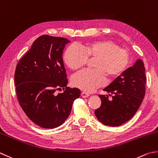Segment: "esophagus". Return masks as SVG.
I'll return each instance as SVG.
<instances>
[{"instance_id":"esophagus-1","label":"esophagus","mask_w":158,"mask_h":158,"mask_svg":"<svg viewBox=\"0 0 158 158\" xmlns=\"http://www.w3.org/2000/svg\"><path fill=\"white\" fill-rule=\"evenodd\" d=\"M89 96V94H88V93H87V92H82L81 93V97H83V98H87V97H88Z\"/></svg>"}]
</instances>
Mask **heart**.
I'll return each instance as SVG.
<instances>
[{
  "label": "heart",
  "instance_id": "heart-1",
  "mask_svg": "<svg viewBox=\"0 0 158 158\" xmlns=\"http://www.w3.org/2000/svg\"><path fill=\"white\" fill-rule=\"evenodd\" d=\"M97 57L94 69H87L74 75L75 87L90 92L104 85L110 77H118L125 72L129 63V52L110 40H100L85 46L73 44L64 55L65 63L72 70H78L87 64L88 57Z\"/></svg>",
  "mask_w": 158,
  "mask_h": 158
}]
</instances>
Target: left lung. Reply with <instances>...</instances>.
I'll list each match as a JSON object with an SVG mask.
<instances>
[{
    "mask_svg": "<svg viewBox=\"0 0 158 158\" xmlns=\"http://www.w3.org/2000/svg\"><path fill=\"white\" fill-rule=\"evenodd\" d=\"M146 81L143 61L138 60L103 89L113 94H110L112 100H109L107 95H98L101 106L94 112L97 119L110 127L120 126L130 120L143 101Z\"/></svg>",
    "mask_w": 158,
    "mask_h": 158,
    "instance_id": "8db88e82",
    "label": "left lung"
}]
</instances>
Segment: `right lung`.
Returning a JSON list of instances; mask_svg holds the SVG:
<instances>
[{"mask_svg": "<svg viewBox=\"0 0 158 158\" xmlns=\"http://www.w3.org/2000/svg\"><path fill=\"white\" fill-rule=\"evenodd\" d=\"M70 41L61 37L40 36L15 68L14 82L18 101L32 122L42 128L62 125L81 91L68 83L62 54ZM64 89L57 95L56 90Z\"/></svg>", "mask_w": 158, "mask_h": 158, "instance_id": "right-lung-1", "label": "right lung"}]
</instances>
